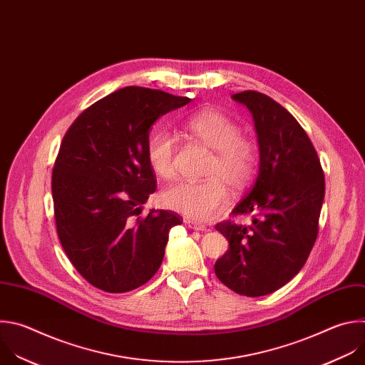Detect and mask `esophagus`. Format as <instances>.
I'll use <instances>...</instances> for the list:
<instances>
[{"instance_id": "1", "label": "esophagus", "mask_w": 365, "mask_h": 365, "mask_svg": "<svg viewBox=\"0 0 365 365\" xmlns=\"http://www.w3.org/2000/svg\"><path fill=\"white\" fill-rule=\"evenodd\" d=\"M187 226L191 229V230H197V232H205L207 227L204 225H200V223H195V222H187Z\"/></svg>"}]
</instances>
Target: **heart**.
I'll return each instance as SVG.
<instances>
[{"label":"heart","mask_w":365,"mask_h":365,"mask_svg":"<svg viewBox=\"0 0 365 365\" xmlns=\"http://www.w3.org/2000/svg\"><path fill=\"white\" fill-rule=\"evenodd\" d=\"M184 126L214 151L208 168L212 177L202 181H177L161 192V202L190 220L201 222L226 204L229 191L224 178L233 188H242L252 180L257 165V151L252 140L240 136L239 125L218 110L195 112L185 119ZM147 158L158 177H174L175 138L173 133L160 130L151 135L147 143ZM215 173L224 178L220 179Z\"/></svg>","instance_id":"1"}]
</instances>
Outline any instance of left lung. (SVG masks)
<instances>
[{
	"instance_id": "8db88e82",
	"label": "left lung",
	"mask_w": 365,
	"mask_h": 365,
	"mask_svg": "<svg viewBox=\"0 0 365 365\" xmlns=\"http://www.w3.org/2000/svg\"><path fill=\"white\" fill-rule=\"evenodd\" d=\"M232 98L253 116L260 160L255 184L232 211L250 214L252 226H215L230 246L214 272L236 294L256 298L280 289L305 264L318 236L325 180L309 136L283 106L253 91Z\"/></svg>"
}]
</instances>
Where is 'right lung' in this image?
I'll list each match as a JSON object with an SVG mask.
<instances>
[{
  "instance_id": "add662e5",
  "label": "right lung",
  "mask_w": 365,
  "mask_h": 365,
  "mask_svg": "<svg viewBox=\"0 0 365 365\" xmlns=\"http://www.w3.org/2000/svg\"><path fill=\"white\" fill-rule=\"evenodd\" d=\"M190 98L129 86L98 101L66 132L51 175L56 227L76 270L95 287L123 294L160 269L168 233L182 218L142 204L157 190L147 143L153 125Z\"/></svg>"
}]
</instances>
